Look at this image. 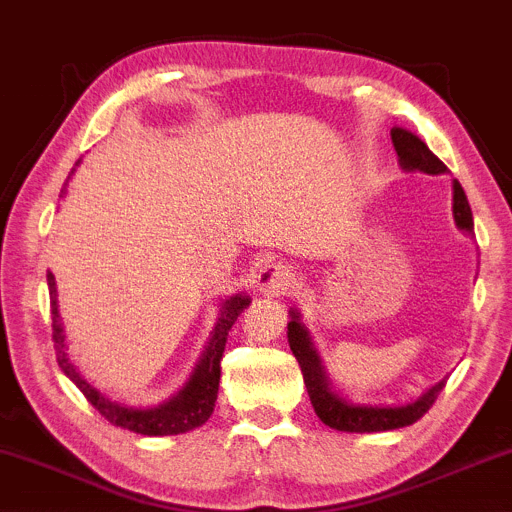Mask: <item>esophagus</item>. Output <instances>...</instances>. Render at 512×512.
I'll return each instance as SVG.
<instances>
[{"instance_id":"1","label":"esophagus","mask_w":512,"mask_h":512,"mask_svg":"<svg viewBox=\"0 0 512 512\" xmlns=\"http://www.w3.org/2000/svg\"><path fill=\"white\" fill-rule=\"evenodd\" d=\"M294 283V272L285 264H266L257 275V290L266 296L288 294Z\"/></svg>"}]
</instances>
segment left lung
I'll list each match as a JSON object with an SVG mask.
<instances>
[{
  "instance_id": "left-lung-1",
  "label": "left lung",
  "mask_w": 512,
  "mask_h": 512,
  "mask_svg": "<svg viewBox=\"0 0 512 512\" xmlns=\"http://www.w3.org/2000/svg\"><path fill=\"white\" fill-rule=\"evenodd\" d=\"M392 146L397 150V159L403 172H419V174H430V176H441L447 174V165L436 157V154L425 146L417 135L408 128L395 126L390 130ZM451 189H454V202H451V209H454V222L458 231L465 235H473V213L469 207V200L465 189L451 178ZM290 323H288V342L294 353L296 362L301 366L303 382L307 388V395L314 406L316 417L325 425L334 427L338 432H388V430H399V427L412 425L419 421L423 414L432 408L436 397L441 395V390L447 384V377L441 382L432 384L425 388L421 395L406 403H358L347 397H342L340 392L334 388L329 379V373L325 368L323 358L316 349V344L310 336V329L303 325L301 312L296 307H290Z\"/></svg>"
}]
</instances>
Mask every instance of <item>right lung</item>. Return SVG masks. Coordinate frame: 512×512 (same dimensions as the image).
<instances>
[{"label": "right lung", "instance_id": "1", "mask_svg": "<svg viewBox=\"0 0 512 512\" xmlns=\"http://www.w3.org/2000/svg\"><path fill=\"white\" fill-rule=\"evenodd\" d=\"M82 159L76 161L71 168L67 181L61 189V198L67 194L69 178L74 176L76 168ZM47 288H50V305H52V338L56 349V360L61 371L78 386L82 395L87 397L91 406L98 410L106 421H111L117 427H124L141 436H174L192 432L202 423H207L213 408H216L218 399V386H220V360L224 353V344L231 327L235 325L237 316H240L248 305H251V296L244 292H235L220 299V312L213 325L211 334L207 338L205 349H202L200 358L189 373L187 382L178 388L172 397H168L154 406H130V403L117 401L106 395L89 379L82 375L80 366L71 360L69 355V342L63 327L61 312H58V299H56V279L50 270H47Z\"/></svg>", "mask_w": 512, "mask_h": 512}]
</instances>
